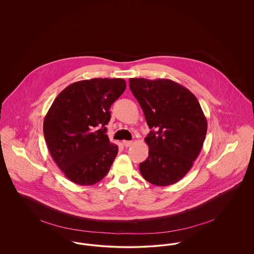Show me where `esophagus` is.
Instances as JSON below:
<instances>
[{
  "label": "esophagus",
  "mask_w": 254,
  "mask_h": 254,
  "mask_svg": "<svg viewBox=\"0 0 254 254\" xmlns=\"http://www.w3.org/2000/svg\"><path fill=\"white\" fill-rule=\"evenodd\" d=\"M123 145H125L126 147H128L130 145H132V141H123Z\"/></svg>",
  "instance_id": "34e87169"
}]
</instances>
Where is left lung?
I'll use <instances>...</instances> for the list:
<instances>
[{
  "instance_id": "obj_1",
  "label": "left lung",
  "mask_w": 254,
  "mask_h": 254,
  "mask_svg": "<svg viewBox=\"0 0 254 254\" xmlns=\"http://www.w3.org/2000/svg\"><path fill=\"white\" fill-rule=\"evenodd\" d=\"M129 87L145 114L150 132L148 157L140 164L144 179L166 187L180 181L201 152L207 123L188 88L169 79H129Z\"/></svg>"
}]
</instances>
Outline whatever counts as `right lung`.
I'll list each match as a JSON object with an SVG mask.
<instances>
[{"label": "right lung", "mask_w": 254, "mask_h": 254, "mask_svg": "<svg viewBox=\"0 0 254 254\" xmlns=\"http://www.w3.org/2000/svg\"><path fill=\"white\" fill-rule=\"evenodd\" d=\"M120 78H94L66 86L44 120L50 155L65 177L80 186L101 181L118 153L109 142L106 125L109 109L126 89Z\"/></svg>", "instance_id": "1"}]
</instances>
